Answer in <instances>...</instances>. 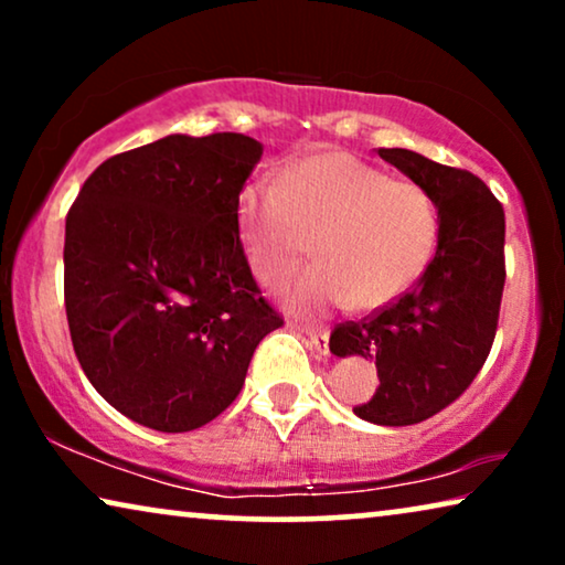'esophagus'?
<instances>
[{"label":"esophagus","mask_w":565,"mask_h":565,"mask_svg":"<svg viewBox=\"0 0 565 565\" xmlns=\"http://www.w3.org/2000/svg\"><path fill=\"white\" fill-rule=\"evenodd\" d=\"M300 331H306L308 344H311L313 352L329 354V334H327V331H311V329H300Z\"/></svg>","instance_id":"34e87169"}]
</instances>
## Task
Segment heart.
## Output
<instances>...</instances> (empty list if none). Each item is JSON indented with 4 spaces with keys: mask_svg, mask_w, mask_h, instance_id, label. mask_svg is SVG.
Returning <instances> with one entry per match:
<instances>
[{
    "mask_svg": "<svg viewBox=\"0 0 565 565\" xmlns=\"http://www.w3.org/2000/svg\"><path fill=\"white\" fill-rule=\"evenodd\" d=\"M238 242L265 288L290 280L316 236L319 265L285 292V308L321 319L334 308L398 300L435 257L439 211L422 184L391 180L344 151L306 153L280 182L252 180L236 195Z\"/></svg>",
    "mask_w": 565,
    "mask_h": 565,
    "instance_id": "b5f03b06",
    "label": "heart"
}]
</instances>
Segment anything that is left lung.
Returning a JSON list of instances; mask_svg holds the SVG:
<instances>
[{
    "instance_id": "1",
    "label": "left lung",
    "mask_w": 565,
    "mask_h": 565,
    "mask_svg": "<svg viewBox=\"0 0 565 565\" xmlns=\"http://www.w3.org/2000/svg\"><path fill=\"white\" fill-rule=\"evenodd\" d=\"M439 211L437 252L414 290L367 321L331 331L337 358L375 360L377 385L352 412L381 427L419 424L473 383L497 337L504 290V207L466 169L408 149H377Z\"/></svg>"
}]
</instances>
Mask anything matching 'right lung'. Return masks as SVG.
Listing matches in <instances>:
<instances>
[{
	"label": "right lung",
	"instance_id": "1",
	"mask_svg": "<svg viewBox=\"0 0 565 565\" xmlns=\"http://www.w3.org/2000/svg\"><path fill=\"white\" fill-rule=\"evenodd\" d=\"M242 134H172L99 164L66 215L76 360L122 416L157 431L215 419L282 319L259 296L234 205L262 159Z\"/></svg>",
	"mask_w": 565,
	"mask_h": 565
}]
</instances>
